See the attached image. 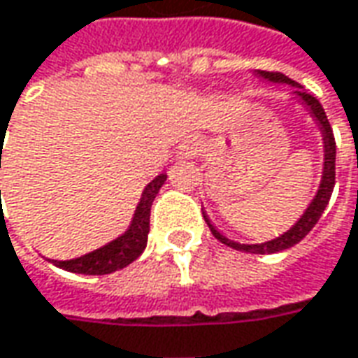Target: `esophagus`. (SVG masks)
<instances>
[{
	"instance_id": "1",
	"label": "esophagus",
	"mask_w": 358,
	"mask_h": 358,
	"mask_svg": "<svg viewBox=\"0 0 358 358\" xmlns=\"http://www.w3.org/2000/svg\"><path fill=\"white\" fill-rule=\"evenodd\" d=\"M201 148H203V143L198 137L184 138L180 143L178 159H194V157H198L199 152H201Z\"/></svg>"
}]
</instances>
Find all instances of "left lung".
Returning <instances> with one entry per match:
<instances>
[{"label": "left lung", "mask_w": 358, "mask_h": 358, "mask_svg": "<svg viewBox=\"0 0 358 358\" xmlns=\"http://www.w3.org/2000/svg\"><path fill=\"white\" fill-rule=\"evenodd\" d=\"M255 74L259 78H262V80H266V82H272V84H288V86L298 87L294 94L300 97L301 101H303V106H306L308 111L312 113V117L317 121V127L322 131L323 137V172L320 188H317L315 196H313V199L310 201V206H308L306 211L300 215V220L296 221L286 233H282L280 237L266 241V243L247 245V243L231 241L227 239L223 233H220V231L215 229V225H213L210 221V217L206 215V211H203V220H206L208 227H210L211 233H213V237L217 241H221L223 245L231 247V249L243 250V252H252V255H272V252H280V250L290 249L296 243H300V241L313 229V225H315V223L320 221V217H322L323 210L327 208L329 198H331L333 194V186H335V138H333L331 125H329V121H327V115H325V111H323L322 103H320L313 96H310V94H306L303 90H300V84H298V82H294V80H290L288 76H284L280 72H264V70H257Z\"/></svg>", "instance_id": "1"}]
</instances>
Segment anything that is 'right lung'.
<instances>
[{"instance_id": "obj_1", "label": "right lung", "mask_w": 358, "mask_h": 358, "mask_svg": "<svg viewBox=\"0 0 358 358\" xmlns=\"http://www.w3.org/2000/svg\"><path fill=\"white\" fill-rule=\"evenodd\" d=\"M164 182H166V174H159L152 182H148L147 188L143 189V196L137 203V210H135L129 229L123 235H119L117 239H113L108 245L92 250L87 255H82L78 259L50 262L62 271L76 272V274H92V276L111 274V272L125 268L127 264L138 259L141 252L147 247L148 229H150V206H152V201H155Z\"/></svg>"}]
</instances>
